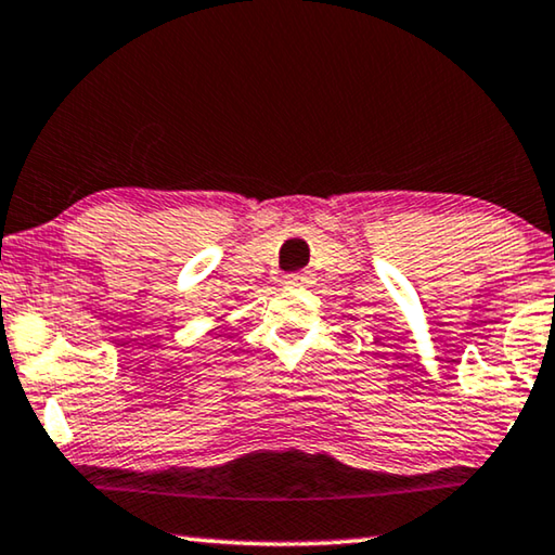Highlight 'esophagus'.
I'll list each match as a JSON object with an SVG mask.
<instances>
[{
	"label": "esophagus",
	"mask_w": 555,
	"mask_h": 555,
	"mask_svg": "<svg viewBox=\"0 0 555 555\" xmlns=\"http://www.w3.org/2000/svg\"><path fill=\"white\" fill-rule=\"evenodd\" d=\"M285 280H287V283H291V285H305V283H308V280H310V275H308V272H295V275H287Z\"/></svg>",
	"instance_id": "obj_1"
}]
</instances>
